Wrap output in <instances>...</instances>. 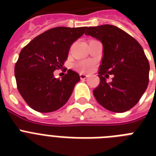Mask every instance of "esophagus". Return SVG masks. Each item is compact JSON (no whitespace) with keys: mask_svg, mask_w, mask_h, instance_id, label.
Returning a JSON list of instances; mask_svg holds the SVG:
<instances>
[{"mask_svg":"<svg viewBox=\"0 0 156 156\" xmlns=\"http://www.w3.org/2000/svg\"><path fill=\"white\" fill-rule=\"evenodd\" d=\"M88 76L86 75V74H83V73H81L80 74V78L81 79H86V78H87Z\"/></svg>","mask_w":156,"mask_h":156,"instance_id":"esophagus-1","label":"esophagus"}]
</instances>
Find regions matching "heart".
I'll use <instances>...</instances> for the list:
<instances>
[{
    "label": "heart",
    "mask_w": 156,
    "mask_h": 156,
    "mask_svg": "<svg viewBox=\"0 0 156 156\" xmlns=\"http://www.w3.org/2000/svg\"><path fill=\"white\" fill-rule=\"evenodd\" d=\"M93 66H94V63L92 61L86 60V61H81L77 62L74 65V68L82 73H87L92 69Z\"/></svg>",
    "instance_id": "b5f03b06"
}]
</instances>
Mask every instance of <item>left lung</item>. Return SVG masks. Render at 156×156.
Segmentation results:
<instances>
[{"instance_id": "left-lung-1", "label": "left lung", "mask_w": 156, "mask_h": 156, "mask_svg": "<svg viewBox=\"0 0 156 156\" xmlns=\"http://www.w3.org/2000/svg\"><path fill=\"white\" fill-rule=\"evenodd\" d=\"M85 35L103 44L100 83L93 90L98 103L114 112L132 108L145 92L149 83L150 65L137 40L115 26L105 24L87 28ZM113 75V81L106 78Z\"/></svg>"}]
</instances>
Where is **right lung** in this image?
<instances>
[{
	"label": "right lung",
	"instance_id": "obj_1",
	"mask_svg": "<svg viewBox=\"0 0 156 156\" xmlns=\"http://www.w3.org/2000/svg\"><path fill=\"white\" fill-rule=\"evenodd\" d=\"M84 27H58L46 30L21 50L14 67L18 90L26 103L40 112L61 108L80 81L78 73L69 69L63 78L53 72L63 67L73 42L84 34Z\"/></svg>",
	"mask_w": 156,
	"mask_h": 156
}]
</instances>
